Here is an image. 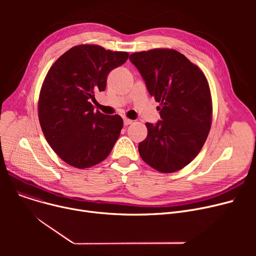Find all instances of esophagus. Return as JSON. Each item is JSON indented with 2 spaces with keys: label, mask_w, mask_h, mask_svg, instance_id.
<instances>
[{
  "label": "esophagus",
  "mask_w": 256,
  "mask_h": 256,
  "mask_svg": "<svg viewBox=\"0 0 256 256\" xmlns=\"http://www.w3.org/2000/svg\"><path fill=\"white\" fill-rule=\"evenodd\" d=\"M132 124V120H130V119H128V118H124V124L126 126H130V124Z\"/></svg>",
  "instance_id": "34e87169"
}]
</instances>
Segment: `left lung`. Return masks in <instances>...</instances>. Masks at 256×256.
<instances>
[{"mask_svg": "<svg viewBox=\"0 0 256 256\" xmlns=\"http://www.w3.org/2000/svg\"><path fill=\"white\" fill-rule=\"evenodd\" d=\"M147 91L160 104V119L146 122L147 137L139 143L146 164L163 173L190 164L208 138L212 126V98L204 74L176 50L154 48L134 52Z\"/></svg>", "mask_w": 256, "mask_h": 256, "instance_id": "1", "label": "left lung"}]
</instances>
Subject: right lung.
<instances>
[{
    "mask_svg": "<svg viewBox=\"0 0 256 256\" xmlns=\"http://www.w3.org/2000/svg\"><path fill=\"white\" fill-rule=\"evenodd\" d=\"M128 58L126 52L82 44L64 52L48 70L39 96V122L52 150L68 165L89 168L110 154L124 120L96 112L90 100Z\"/></svg>",
    "mask_w": 256,
    "mask_h": 256,
    "instance_id": "add662e5",
    "label": "right lung"
}]
</instances>
